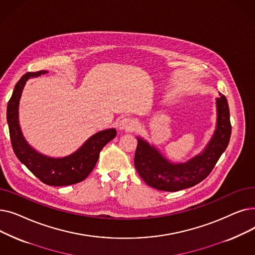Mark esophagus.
<instances>
[{"label":"esophagus","instance_id":"34e87169","mask_svg":"<svg viewBox=\"0 0 255 255\" xmlns=\"http://www.w3.org/2000/svg\"><path fill=\"white\" fill-rule=\"evenodd\" d=\"M135 126V122L130 118H125L123 120L120 121V123L118 125V128L121 131H124V130H132Z\"/></svg>","mask_w":255,"mask_h":255}]
</instances>
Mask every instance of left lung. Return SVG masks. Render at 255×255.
Returning <instances> with one entry per match:
<instances>
[{"instance_id": "left-lung-1", "label": "left lung", "mask_w": 255, "mask_h": 255, "mask_svg": "<svg viewBox=\"0 0 255 255\" xmlns=\"http://www.w3.org/2000/svg\"><path fill=\"white\" fill-rule=\"evenodd\" d=\"M216 128L204 150L188 161L175 163L137 136L134 165L141 179L155 189L175 192L189 188L206 179L229 145L232 125L229 103L224 95L216 98Z\"/></svg>"}]
</instances>
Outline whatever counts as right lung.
I'll list each match as a JSON object with an SVG mask.
<instances>
[{"mask_svg": "<svg viewBox=\"0 0 255 255\" xmlns=\"http://www.w3.org/2000/svg\"><path fill=\"white\" fill-rule=\"evenodd\" d=\"M47 71L29 72L21 76L13 90L7 105V122L13 151L19 161L40 181L49 186H67L84 181L95 167L103 146L117 135L115 128L99 131L90 136L72 154L50 157L35 150L25 140L19 124V101L23 88L30 78Z\"/></svg>", "mask_w": 255, "mask_h": 255, "instance_id": "1", "label": "right lung"}]
</instances>
